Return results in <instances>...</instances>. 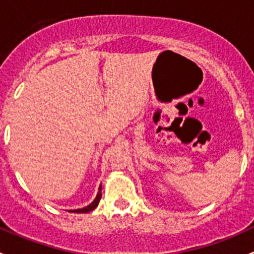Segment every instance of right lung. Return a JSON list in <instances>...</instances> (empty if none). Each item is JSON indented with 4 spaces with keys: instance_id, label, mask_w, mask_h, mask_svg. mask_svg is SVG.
<instances>
[{
    "instance_id": "1",
    "label": "right lung",
    "mask_w": 254,
    "mask_h": 254,
    "mask_svg": "<svg viewBox=\"0 0 254 254\" xmlns=\"http://www.w3.org/2000/svg\"><path fill=\"white\" fill-rule=\"evenodd\" d=\"M101 198H102V191H101V187H99V190H98V194H97L96 199H94V200L92 201V203L89 204L88 206L83 207V209L72 210V211L73 212H79V214H81V212H89V211H92V210H94L97 206H98V203H99V200H101Z\"/></svg>"
}]
</instances>
